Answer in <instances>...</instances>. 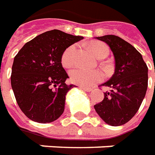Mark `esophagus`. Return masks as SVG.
Returning <instances> with one entry per match:
<instances>
[{"label":"esophagus","mask_w":155,"mask_h":155,"mask_svg":"<svg viewBox=\"0 0 155 155\" xmlns=\"http://www.w3.org/2000/svg\"><path fill=\"white\" fill-rule=\"evenodd\" d=\"M81 89L84 90V91H86V92H91L92 91V88H89V87H81Z\"/></svg>","instance_id":"obj_1"}]
</instances>
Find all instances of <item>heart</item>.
<instances>
[{"instance_id":"b5f03b06","label":"heart","mask_w":155,"mask_h":155,"mask_svg":"<svg viewBox=\"0 0 155 155\" xmlns=\"http://www.w3.org/2000/svg\"><path fill=\"white\" fill-rule=\"evenodd\" d=\"M90 49L98 59H104L109 54V49L103 42H94L90 45ZM77 56V46L71 45L63 51L61 62L64 68H71L74 65ZM70 79L72 83L83 87L93 86L94 83L104 79V74L98 70L87 71L83 68H75L70 72Z\"/></svg>"}]
</instances>
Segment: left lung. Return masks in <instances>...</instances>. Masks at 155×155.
I'll list each match as a JSON object with an SVG mask.
<instances>
[{"instance_id": "1", "label": "left lung", "mask_w": 155, "mask_h": 155, "mask_svg": "<svg viewBox=\"0 0 155 155\" xmlns=\"http://www.w3.org/2000/svg\"><path fill=\"white\" fill-rule=\"evenodd\" d=\"M106 42L114 56L115 69L110 79L101 86L107 87L102 102L94 105L106 124L120 126L136 114L148 87V67L142 55L130 43L114 35L97 37Z\"/></svg>"}]
</instances>
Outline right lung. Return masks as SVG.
<instances>
[{
  "instance_id": "right-lung-1",
  "label": "right lung",
  "mask_w": 155,
  "mask_h": 155,
  "mask_svg": "<svg viewBox=\"0 0 155 155\" xmlns=\"http://www.w3.org/2000/svg\"><path fill=\"white\" fill-rule=\"evenodd\" d=\"M82 39L62 31H48L27 42L16 55L12 87L21 110L31 120L51 123L64 112L66 95L75 85L66 84L68 75L61 58L69 46Z\"/></svg>"
}]
</instances>
